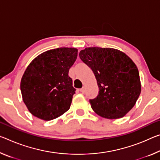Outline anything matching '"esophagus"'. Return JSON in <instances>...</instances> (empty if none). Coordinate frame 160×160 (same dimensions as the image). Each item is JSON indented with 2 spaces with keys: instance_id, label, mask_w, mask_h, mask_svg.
I'll list each match as a JSON object with an SVG mask.
<instances>
[{
  "instance_id": "obj_1",
  "label": "esophagus",
  "mask_w": 160,
  "mask_h": 160,
  "mask_svg": "<svg viewBox=\"0 0 160 160\" xmlns=\"http://www.w3.org/2000/svg\"><path fill=\"white\" fill-rule=\"evenodd\" d=\"M80 91L81 92H85V87H82V88H81V89H80Z\"/></svg>"
}]
</instances>
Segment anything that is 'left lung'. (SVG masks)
Segmentation results:
<instances>
[{"mask_svg": "<svg viewBox=\"0 0 160 160\" xmlns=\"http://www.w3.org/2000/svg\"><path fill=\"white\" fill-rule=\"evenodd\" d=\"M79 56L97 80L98 95L90 100L92 110L107 119L125 116L135 105L141 92L136 65L125 53L110 48H86Z\"/></svg>", "mask_w": 160, "mask_h": 160, "instance_id": "1", "label": "left lung"}]
</instances>
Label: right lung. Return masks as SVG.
Wrapping results in <instances>:
<instances>
[{
  "label": "right lung",
  "instance_id": "add662e5",
  "mask_svg": "<svg viewBox=\"0 0 160 160\" xmlns=\"http://www.w3.org/2000/svg\"><path fill=\"white\" fill-rule=\"evenodd\" d=\"M78 49L59 48L48 50L30 63L22 75L21 90L29 112L49 121L69 110L75 89L69 77Z\"/></svg>",
  "mask_w": 160,
  "mask_h": 160
}]
</instances>
